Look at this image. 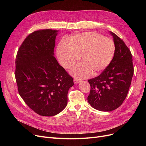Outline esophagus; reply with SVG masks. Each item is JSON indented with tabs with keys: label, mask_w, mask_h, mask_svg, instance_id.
Segmentation results:
<instances>
[{
	"label": "esophagus",
	"mask_w": 146,
	"mask_h": 146,
	"mask_svg": "<svg viewBox=\"0 0 146 146\" xmlns=\"http://www.w3.org/2000/svg\"><path fill=\"white\" fill-rule=\"evenodd\" d=\"M80 82H81V80H79V79H76V78L74 79V84L79 83H80Z\"/></svg>",
	"instance_id": "34e87169"
}]
</instances>
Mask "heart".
<instances>
[{
  "mask_svg": "<svg viewBox=\"0 0 146 146\" xmlns=\"http://www.w3.org/2000/svg\"><path fill=\"white\" fill-rule=\"evenodd\" d=\"M115 46L110 38L94 32H85L72 36L69 42L61 40L57 48L60 64L71 68L81 58L71 73L78 78H86L93 72L100 73L109 66L113 57Z\"/></svg>",
  "mask_w": 146,
  "mask_h": 146,
  "instance_id": "heart-1",
  "label": "heart"
}]
</instances>
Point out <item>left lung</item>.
<instances>
[{
  "label": "left lung",
  "mask_w": 146,
  "mask_h": 146,
  "mask_svg": "<svg viewBox=\"0 0 146 146\" xmlns=\"http://www.w3.org/2000/svg\"><path fill=\"white\" fill-rule=\"evenodd\" d=\"M113 36L115 51L111 62L98 77L88 80L89 104L94 108L108 112L116 110L127 97L134 74L132 54L121 38Z\"/></svg>",
  "instance_id": "obj_1"
}]
</instances>
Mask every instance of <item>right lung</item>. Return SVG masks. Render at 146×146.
I'll return each mask as SVG.
<instances>
[{"mask_svg": "<svg viewBox=\"0 0 146 146\" xmlns=\"http://www.w3.org/2000/svg\"><path fill=\"white\" fill-rule=\"evenodd\" d=\"M58 30L42 29L29 34L18 51L15 78L20 96L36 113L56 115L67 104L73 79L54 57Z\"/></svg>", "mask_w": 146, "mask_h": 146, "instance_id": "1", "label": "right lung"}]
</instances>
